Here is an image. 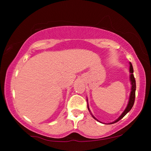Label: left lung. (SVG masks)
<instances>
[{
	"mask_svg": "<svg viewBox=\"0 0 151 151\" xmlns=\"http://www.w3.org/2000/svg\"><path fill=\"white\" fill-rule=\"evenodd\" d=\"M130 73H131V75H130V81L131 82V94H130V97H129V103H128L127 104V108L125 109V110L124 111V112H122V114L121 116H120L118 119H117L116 121H114V122H111V123L109 124H113V123H115V122H118L119 121H120L121 119L123 118V117L126 115V114L129 112L130 111H131L132 107L133 106V104L134 103V99H135V91H136V81H135V78L134 77V75H133V67H132V65L131 63H130ZM88 104V103H87ZM88 106V111H90V109L88 108V105H87ZM92 116L93 117V118L96 120V121H98L95 117H94L93 114H91Z\"/></svg>",
	"mask_w": 151,
	"mask_h": 151,
	"instance_id": "obj_1",
	"label": "left lung"
}]
</instances>
